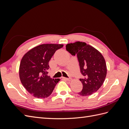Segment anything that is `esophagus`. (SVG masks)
<instances>
[{
	"mask_svg": "<svg viewBox=\"0 0 129 129\" xmlns=\"http://www.w3.org/2000/svg\"><path fill=\"white\" fill-rule=\"evenodd\" d=\"M63 79H64V80H67V81H71V80H72V79H71V78H67V77H63Z\"/></svg>",
	"mask_w": 129,
	"mask_h": 129,
	"instance_id": "obj_1",
	"label": "esophagus"
}]
</instances>
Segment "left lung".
<instances>
[{
	"label": "left lung",
	"instance_id": "1",
	"mask_svg": "<svg viewBox=\"0 0 129 129\" xmlns=\"http://www.w3.org/2000/svg\"><path fill=\"white\" fill-rule=\"evenodd\" d=\"M66 47L72 55H77L81 73L84 77L80 79L83 89L78 93L91 95L102 86L106 77L107 69L104 57L99 50L85 42L71 43Z\"/></svg>",
	"mask_w": 129,
	"mask_h": 129
}]
</instances>
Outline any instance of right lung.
<instances>
[{"label": "right lung", "mask_w": 129, "mask_h": 129, "mask_svg": "<svg viewBox=\"0 0 129 129\" xmlns=\"http://www.w3.org/2000/svg\"><path fill=\"white\" fill-rule=\"evenodd\" d=\"M60 44H42L29 50L22 57L19 77L23 86L34 97L45 99L50 96L60 81L48 76L49 61Z\"/></svg>", "instance_id": "add662e5"}]
</instances>
